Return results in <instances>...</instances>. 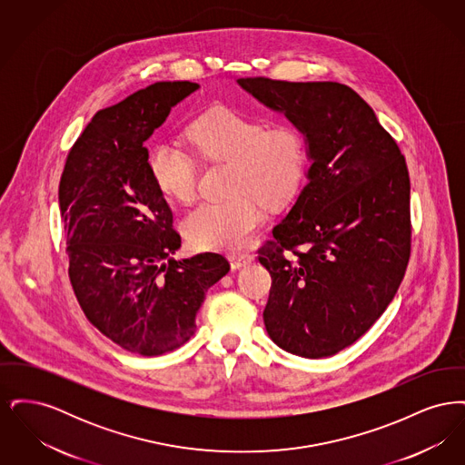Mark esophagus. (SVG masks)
Here are the masks:
<instances>
[{
    "mask_svg": "<svg viewBox=\"0 0 465 465\" xmlns=\"http://www.w3.org/2000/svg\"><path fill=\"white\" fill-rule=\"evenodd\" d=\"M228 260H230L232 270H241L243 266L252 263V262H254V256L249 254V252H237V254H230Z\"/></svg>",
    "mask_w": 465,
    "mask_h": 465,
    "instance_id": "1",
    "label": "esophagus"
}]
</instances>
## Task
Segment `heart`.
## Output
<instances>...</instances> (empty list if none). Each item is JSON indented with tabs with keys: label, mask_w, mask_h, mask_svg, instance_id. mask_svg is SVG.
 Returning <instances> with one entry per match:
<instances>
[{
	"label": "heart",
	"mask_w": 465,
	"mask_h": 465,
	"mask_svg": "<svg viewBox=\"0 0 465 465\" xmlns=\"http://www.w3.org/2000/svg\"><path fill=\"white\" fill-rule=\"evenodd\" d=\"M188 141L197 155L226 160V199L203 200L183 220L186 239L199 249L235 251L263 223V209L281 207L303 184L310 143L296 124L268 125L265 118L230 106L202 113L188 125ZM158 190L179 202L197 192V158L174 143L158 141L148 156Z\"/></svg>",
	"instance_id": "b5f03b06"
}]
</instances>
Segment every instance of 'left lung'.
I'll return each mask as SVG.
<instances>
[{
	"mask_svg": "<svg viewBox=\"0 0 465 465\" xmlns=\"http://www.w3.org/2000/svg\"><path fill=\"white\" fill-rule=\"evenodd\" d=\"M310 143L309 183L258 249L270 338L319 359L352 345L396 296L411 252L410 174L370 104L336 82L239 78Z\"/></svg>",
	"mask_w": 465,
	"mask_h": 465,
	"instance_id": "left-lung-1",
	"label": "left lung"
}]
</instances>
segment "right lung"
I'll return each mask as SVG.
<instances>
[{
    "mask_svg": "<svg viewBox=\"0 0 465 465\" xmlns=\"http://www.w3.org/2000/svg\"><path fill=\"white\" fill-rule=\"evenodd\" d=\"M192 82H156L97 111L59 183L69 281L90 322L134 354L176 351L195 332L205 292L228 273L218 252L174 260L181 235L152 177L144 141Z\"/></svg>",
    "mask_w": 465,
    "mask_h": 465,
    "instance_id": "right-lung-1",
    "label": "right lung"
}]
</instances>
